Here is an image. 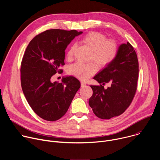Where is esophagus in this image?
Returning a JSON list of instances; mask_svg holds the SVG:
<instances>
[{
	"mask_svg": "<svg viewBox=\"0 0 160 160\" xmlns=\"http://www.w3.org/2000/svg\"><path fill=\"white\" fill-rule=\"evenodd\" d=\"M85 85H86V83L85 82H81V87H85Z\"/></svg>",
	"mask_w": 160,
	"mask_h": 160,
	"instance_id": "1",
	"label": "esophagus"
}]
</instances>
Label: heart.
<instances>
[{
	"instance_id": "b5f03b06",
	"label": "heart",
	"mask_w": 160,
	"mask_h": 160,
	"mask_svg": "<svg viewBox=\"0 0 160 160\" xmlns=\"http://www.w3.org/2000/svg\"><path fill=\"white\" fill-rule=\"evenodd\" d=\"M82 42L92 50L90 59L94 60L100 66L104 67L110 64L117 56L118 48L112 40H106V37L99 32H92L84 35ZM75 45H72L66 54V59L72 60L75 50ZM98 67L91 62L87 64L76 62L68 67V73L82 80H86L96 73Z\"/></svg>"
}]
</instances>
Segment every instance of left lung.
Instances as JSON below:
<instances>
[{
  "label": "left lung",
  "instance_id": "left-lung-1",
  "mask_svg": "<svg viewBox=\"0 0 160 160\" xmlns=\"http://www.w3.org/2000/svg\"><path fill=\"white\" fill-rule=\"evenodd\" d=\"M139 62L129 42L118 47L117 57L93 78L100 86L90 85L93 94L88 104L99 118L108 120L122 114L130 106L137 90ZM105 82L111 86L104 89Z\"/></svg>",
  "mask_w": 160,
  "mask_h": 160
}]
</instances>
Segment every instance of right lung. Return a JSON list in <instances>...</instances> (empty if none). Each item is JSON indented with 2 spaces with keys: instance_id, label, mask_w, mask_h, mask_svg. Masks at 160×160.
I'll use <instances>...</instances> for the list:
<instances>
[{
  "instance_id": "add662e5",
  "label": "right lung",
  "mask_w": 160,
  "mask_h": 160,
  "mask_svg": "<svg viewBox=\"0 0 160 160\" xmlns=\"http://www.w3.org/2000/svg\"><path fill=\"white\" fill-rule=\"evenodd\" d=\"M83 32L52 29L35 37L22 58L21 82L29 105L42 119L54 122L63 117L80 87L79 80L66 76L62 82L51 81L64 65L65 50Z\"/></svg>"
}]
</instances>
